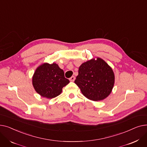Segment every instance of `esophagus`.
Here are the masks:
<instances>
[{
    "instance_id": "obj_1",
    "label": "esophagus",
    "mask_w": 147,
    "mask_h": 147,
    "mask_svg": "<svg viewBox=\"0 0 147 147\" xmlns=\"http://www.w3.org/2000/svg\"><path fill=\"white\" fill-rule=\"evenodd\" d=\"M69 80L70 82H74L75 80V77L74 76H71V78L69 79Z\"/></svg>"
}]
</instances>
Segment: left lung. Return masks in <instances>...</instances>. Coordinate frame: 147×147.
Instances as JSON below:
<instances>
[{
	"instance_id": "left-lung-1",
	"label": "left lung",
	"mask_w": 147,
	"mask_h": 147,
	"mask_svg": "<svg viewBox=\"0 0 147 147\" xmlns=\"http://www.w3.org/2000/svg\"><path fill=\"white\" fill-rule=\"evenodd\" d=\"M112 68L100 58L92 59L83 63L74 83L83 95L94 101L106 98L112 91L114 84Z\"/></svg>"
}]
</instances>
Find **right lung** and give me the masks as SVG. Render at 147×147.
<instances>
[{"mask_svg":"<svg viewBox=\"0 0 147 147\" xmlns=\"http://www.w3.org/2000/svg\"><path fill=\"white\" fill-rule=\"evenodd\" d=\"M69 83L64 72L56 63H44L38 67L33 74V86L43 97L51 99L61 94L63 87Z\"/></svg>","mask_w":147,"mask_h":147,"instance_id":"add662e5","label":"right lung"}]
</instances>
